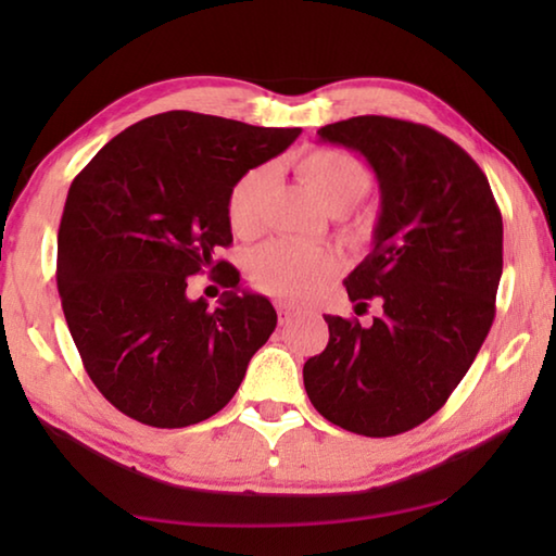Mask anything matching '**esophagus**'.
<instances>
[{
	"instance_id": "esophagus-1",
	"label": "esophagus",
	"mask_w": 556,
	"mask_h": 556,
	"mask_svg": "<svg viewBox=\"0 0 556 556\" xmlns=\"http://www.w3.org/2000/svg\"><path fill=\"white\" fill-rule=\"evenodd\" d=\"M275 306H277V314H279V324L281 326L289 324L291 316H294V308H291L289 304H285V301H275Z\"/></svg>"
}]
</instances>
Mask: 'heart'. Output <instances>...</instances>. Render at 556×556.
<instances>
[{
    "label": "heart",
    "instance_id": "heart-1",
    "mask_svg": "<svg viewBox=\"0 0 556 556\" xmlns=\"http://www.w3.org/2000/svg\"><path fill=\"white\" fill-rule=\"evenodd\" d=\"M296 174L308 191L331 213H343L370 191V172L361 159L333 147L304 152L296 159ZM271 181L269 166L250 168L228 193V223L235 235L250 238L262 228L267 188ZM250 277L255 287L281 299H306L336 275L338 260L328 250L306 248L275 240L250 255Z\"/></svg>",
    "mask_w": 556,
    "mask_h": 556
}]
</instances>
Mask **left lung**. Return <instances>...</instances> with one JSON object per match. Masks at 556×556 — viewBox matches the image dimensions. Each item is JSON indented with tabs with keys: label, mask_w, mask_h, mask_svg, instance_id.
<instances>
[{
	"label": "left lung",
	"mask_w": 556,
	"mask_h": 556,
	"mask_svg": "<svg viewBox=\"0 0 556 556\" xmlns=\"http://www.w3.org/2000/svg\"><path fill=\"white\" fill-rule=\"evenodd\" d=\"M316 135L378 178L372 250L345 289L357 306L378 296L382 314L368 328L324 316L331 336L304 363V388L331 425L394 437L444 407L491 331L503 218L481 166L437 129L363 115Z\"/></svg>",
	"instance_id": "obj_1"
}]
</instances>
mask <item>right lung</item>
Masks as SVG:
<instances>
[{"instance_id": "add662e5", "label": "right lung", "mask_w": 556, "mask_h": 556, "mask_svg": "<svg viewBox=\"0 0 556 556\" xmlns=\"http://www.w3.org/2000/svg\"><path fill=\"white\" fill-rule=\"evenodd\" d=\"M299 127L172 110L119 131L73 178L59 228V294L83 365L110 404L159 429L213 417L238 392L277 312L215 260L232 242L228 193ZM211 270L218 309L185 296Z\"/></svg>"}]
</instances>
